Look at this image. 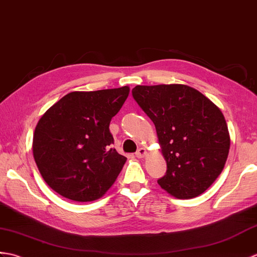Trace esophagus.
Instances as JSON below:
<instances>
[{
	"instance_id": "1",
	"label": "esophagus",
	"mask_w": 257,
	"mask_h": 257,
	"mask_svg": "<svg viewBox=\"0 0 257 257\" xmlns=\"http://www.w3.org/2000/svg\"><path fill=\"white\" fill-rule=\"evenodd\" d=\"M145 155H146V150H145V148H143V147L139 148L138 152L135 153V156L138 157V158H143Z\"/></svg>"
}]
</instances>
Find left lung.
Instances as JSON below:
<instances>
[{
  "instance_id": "8db88e82",
  "label": "left lung",
  "mask_w": 257,
  "mask_h": 257,
  "mask_svg": "<svg viewBox=\"0 0 257 257\" xmlns=\"http://www.w3.org/2000/svg\"><path fill=\"white\" fill-rule=\"evenodd\" d=\"M134 100L155 124L166 159V175L157 180L169 195L195 198L223 169L230 135L220 109L185 84L136 85Z\"/></svg>"
}]
</instances>
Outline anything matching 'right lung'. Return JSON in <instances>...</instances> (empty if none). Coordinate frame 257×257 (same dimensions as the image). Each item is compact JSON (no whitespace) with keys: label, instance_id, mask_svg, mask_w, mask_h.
<instances>
[{"label":"right lung","instance_id":"1","mask_svg":"<svg viewBox=\"0 0 257 257\" xmlns=\"http://www.w3.org/2000/svg\"><path fill=\"white\" fill-rule=\"evenodd\" d=\"M130 88L75 91L49 107L39 119L33 154L46 184L60 196L87 202L110 189L126 162L111 148L112 117Z\"/></svg>","mask_w":257,"mask_h":257}]
</instances>
